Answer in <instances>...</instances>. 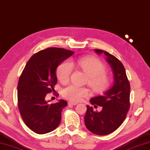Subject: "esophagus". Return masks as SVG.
I'll list each match as a JSON object with an SVG mask.
<instances>
[{
  "label": "esophagus",
  "instance_id": "1",
  "mask_svg": "<svg viewBox=\"0 0 150 150\" xmlns=\"http://www.w3.org/2000/svg\"><path fill=\"white\" fill-rule=\"evenodd\" d=\"M68 104H69V105H77V103L75 102H68Z\"/></svg>",
  "mask_w": 150,
  "mask_h": 150
}]
</instances>
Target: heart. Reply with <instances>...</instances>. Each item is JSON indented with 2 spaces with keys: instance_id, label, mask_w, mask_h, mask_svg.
Listing matches in <instances>:
<instances>
[{
  "instance_id": "1",
  "label": "heart",
  "mask_w": 150,
  "mask_h": 150,
  "mask_svg": "<svg viewBox=\"0 0 150 150\" xmlns=\"http://www.w3.org/2000/svg\"><path fill=\"white\" fill-rule=\"evenodd\" d=\"M74 66L77 67L87 75L86 83L93 91L102 92L108 86L110 80L105 73V66L98 59L91 56L81 57L62 63L57 69V77L60 82L64 83L69 81ZM62 94L65 98L76 102L88 96L89 91L84 87L70 84L63 90Z\"/></svg>"
}]
</instances>
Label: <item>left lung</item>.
<instances>
[{
  "label": "left lung",
  "mask_w": 150,
  "mask_h": 150,
  "mask_svg": "<svg viewBox=\"0 0 150 150\" xmlns=\"http://www.w3.org/2000/svg\"><path fill=\"white\" fill-rule=\"evenodd\" d=\"M94 51L106 56L113 73V83L102 95L92 98V105L102 106L100 112L94 111L93 108L86 105L84 123L87 129L97 135H107L117 130L126 117L130 107V84L123 65L108 52L99 49ZM95 106V105H94Z\"/></svg>",
  "instance_id": "left-lung-1"
}]
</instances>
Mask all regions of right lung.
Returning <instances> with one entry per match:
<instances>
[{
    "label": "right lung",
    "mask_w": 150,
    "mask_h": 150,
    "mask_svg": "<svg viewBox=\"0 0 150 150\" xmlns=\"http://www.w3.org/2000/svg\"><path fill=\"white\" fill-rule=\"evenodd\" d=\"M74 52L51 47L33 55L27 63L18 84V103L25 125L37 134H46L56 129L62 111L67 105L64 100L49 104L47 94L54 91L56 69Z\"/></svg>",
    "instance_id": "obj_1"
}]
</instances>
